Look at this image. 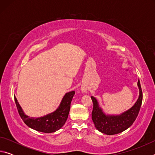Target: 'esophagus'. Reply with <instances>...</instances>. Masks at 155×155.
I'll return each instance as SVG.
<instances>
[{"mask_svg":"<svg viewBox=\"0 0 155 155\" xmlns=\"http://www.w3.org/2000/svg\"><path fill=\"white\" fill-rule=\"evenodd\" d=\"M81 91H82V92H86V91H87V90H85V89H84V88H82L81 89Z\"/></svg>","mask_w":155,"mask_h":155,"instance_id":"34e87169","label":"esophagus"}]
</instances>
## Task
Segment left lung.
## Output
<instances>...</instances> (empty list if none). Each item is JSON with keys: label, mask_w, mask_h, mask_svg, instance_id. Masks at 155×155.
<instances>
[{"label": "left lung", "mask_w": 155, "mask_h": 155, "mask_svg": "<svg viewBox=\"0 0 155 155\" xmlns=\"http://www.w3.org/2000/svg\"><path fill=\"white\" fill-rule=\"evenodd\" d=\"M137 86L140 94L137 101L129 109L119 115L106 114L100 107L97 99L91 96L93 102L91 119L97 130L107 135H112L123 132L133 124L140 112L143 98L140 80H138Z\"/></svg>", "instance_id": "1"}]
</instances>
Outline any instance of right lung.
Listing matches in <instances>:
<instances>
[{"label": "right lung", "mask_w": 155, "mask_h": 155, "mask_svg": "<svg viewBox=\"0 0 155 155\" xmlns=\"http://www.w3.org/2000/svg\"><path fill=\"white\" fill-rule=\"evenodd\" d=\"M74 94V91L65 94L63 97L59 107L55 111L39 117H29L26 115L15 96H14V100L20 116L28 127L39 132L51 133L59 130L65 124L68 119L70 109V104Z\"/></svg>", "instance_id": "1"}]
</instances>
